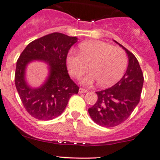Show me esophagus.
Here are the masks:
<instances>
[{
	"mask_svg": "<svg viewBox=\"0 0 160 160\" xmlns=\"http://www.w3.org/2000/svg\"><path fill=\"white\" fill-rule=\"evenodd\" d=\"M87 91H88V90H85V89H83V88H80V90H79V93H87Z\"/></svg>",
	"mask_w": 160,
	"mask_h": 160,
	"instance_id": "esophagus-1",
	"label": "esophagus"
}]
</instances>
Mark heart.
Wrapping results in <instances>:
<instances>
[{
    "label": "heart",
    "mask_w": 160,
    "mask_h": 160,
    "mask_svg": "<svg viewBox=\"0 0 160 160\" xmlns=\"http://www.w3.org/2000/svg\"><path fill=\"white\" fill-rule=\"evenodd\" d=\"M69 72L73 77H80L88 70H92L83 79L85 85L99 82L104 87L119 81L127 66V57L120 48L100 40H92L80 45V53L71 50L67 58Z\"/></svg>",
    "instance_id": "b5f03b06"
}]
</instances>
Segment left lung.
<instances>
[{"label":"left lung","mask_w":160,"mask_h":160,"mask_svg":"<svg viewBox=\"0 0 160 160\" xmlns=\"http://www.w3.org/2000/svg\"><path fill=\"white\" fill-rule=\"evenodd\" d=\"M128 55L129 64L125 74L115 85L97 91V101L88 112L98 125L112 127L127 120L139 103L143 85V74L136 57L122 45Z\"/></svg>","instance_id":"obj_1"}]
</instances>
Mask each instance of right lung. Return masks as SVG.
<instances>
[{
    "label": "right lung",
    "mask_w": 160,
    "mask_h": 160,
    "mask_svg": "<svg viewBox=\"0 0 160 160\" xmlns=\"http://www.w3.org/2000/svg\"><path fill=\"white\" fill-rule=\"evenodd\" d=\"M77 40L55 32L31 42L20 55L15 86L23 107L34 118L50 120L59 117L71 96L78 93L79 87L70 79L67 68L69 50ZM33 60L44 61L50 66L48 79L38 88H32L25 80L26 65Z\"/></svg>",
    "instance_id": "1"
}]
</instances>
